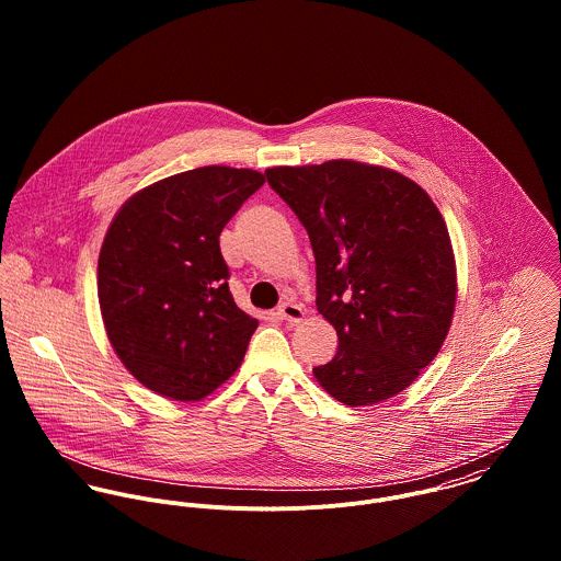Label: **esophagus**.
Listing matches in <instances>:
<instances>
[{
	"mask_svg": "<svg viewBox=\"0 0 561 561\" xmlns=\"http://www.w3.org/2000/svg\"><path fill=\"white\" fill-rule=\"evenodd\" d=\"M278 316L283 320L289 321V323H298V321L305 320V309H302V305H298L294 300H287L278 307Z\"/></svg>",
	"mask_w": 561,
	"mask_h": 561,
	"instance_id": "obj_1",
	"label": "esophagus"
}]
</instances>
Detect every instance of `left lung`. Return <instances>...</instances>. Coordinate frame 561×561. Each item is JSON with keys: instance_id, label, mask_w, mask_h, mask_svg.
<instances>
[{"instance_id": "8db88e82", "label": "left lung", "mask_w": 561, "mask_h": 561, "mask_svg": "<svg viewBox=\"0 0 561 561\" xmlns=\"http://www.w3.org/2000/svg\"><path fill=\"white\" fill-rule=\"evenodd\" d=\"M316 254L318 311L339 336L318 382L345 405L410 387L449 332L456 261L447 225L412 179L382 165L332 160L265 170Z\"/></svg>"}]
</instances>
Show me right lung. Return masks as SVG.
I'll list each match as a JSON object with an SVG mask.
<instances>
[{
  "instance_id": "1",
  "label": "right lung",
  "mask_w": 561,
  "mask_h": 561,
  "mask_svg": "<svg viewBox=\"0 0 561 561\" xmlns=\"http://www.w3.org/2000/svg\"><path fill=\"white\" fill-rule=\"evenodd\" d=\"M263 183L248 168L179 172L134 194L105 233L96 289L107 339L158 396L203 400L243 360L259 321L231 296L220 233Z\"/></svg>"
}]
</instances>
